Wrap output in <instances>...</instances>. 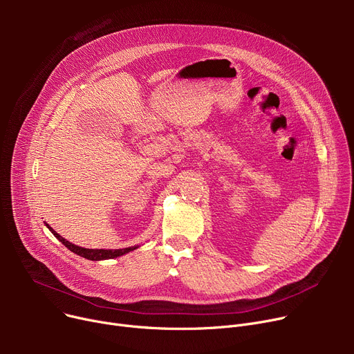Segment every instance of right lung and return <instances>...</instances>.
<instances>
[{
  "label": "right lung",
  "instance_id": "right-lung-1",
  "mask_svg": "<svg viewBox=\"0 0 354 354\" xmlns=\"http://www.w3.org/2000/svg\"><path fill=\"white\" fill-rule=\"evenodd\" d=\"M47 225V224H46ZM47 228L53 232V235L57 238L60 243L67 247L70 251H73L74 254H77L83 258H87V259H91V261H100V259H110V258H116V257H120L123 254H127L130 251L136 250L138 247H129V248H123V250H88V248H82V247H77L71 243H68L67 239H64L63 236H60L57 232H55L51 227L47 225Z\"/></svg>",
  "mask_w": 354,
  "mask_h": 354
}]
</instances>
